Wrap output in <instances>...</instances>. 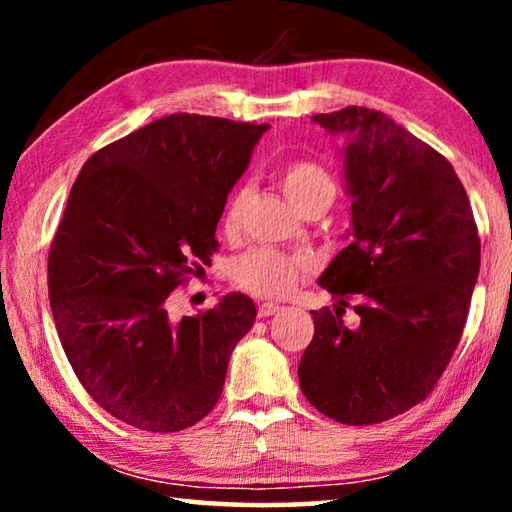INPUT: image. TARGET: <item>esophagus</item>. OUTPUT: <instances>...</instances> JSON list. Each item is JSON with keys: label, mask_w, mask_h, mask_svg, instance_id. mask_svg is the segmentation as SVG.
I'll list each match as a JSON object with an SVG mask.
<instances>
[{"label": "esophagus", "mask_w": 512, "mask_h": 512, "mask_svg": "<svg viewBox=\"0 0 512 512\" xmlns=\"http://www.w3.org/2000/svg\"><path fill=\"white\" fill-rule=\"evenodd\" d=\"M280 309H282V307L275 305V302H262V305L257 307V316H259V318H268V316L277 314V311H280Z\"/></svg>", "instance_id": "esophagus-1"}]
</instances>
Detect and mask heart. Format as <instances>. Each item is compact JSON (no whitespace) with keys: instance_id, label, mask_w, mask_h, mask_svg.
<instances>
[{"instance_id":"heart-1","label":"heart","mask_w":512,"mask_h":512,"mask_svg":"<svg viewBox=\"0 0 512 512\" xmlns=\"http://www.w3.org/2000/svg\"><path fill=\"white\" fill-rule=\"evenodd\" d=\"M280 187L289 203L298 212L311 203L332 205L336 198V183L325 167L311 160H296L280 171ZM248 205V189H237L230 196L223 212V235L237 237L244 223ZM309 262L302 257L284 255L273 248H253L232 264V280L253 296L282 298L298 287V282L309 273Z\"/></svg>"}]
</instances>
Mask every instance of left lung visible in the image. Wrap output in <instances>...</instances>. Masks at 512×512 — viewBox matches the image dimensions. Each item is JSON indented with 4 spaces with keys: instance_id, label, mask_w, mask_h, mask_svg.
<instances>
[{
    "instance_id": "1",
    "label": "left lung",
    "mask_w": 512,
    "mask_h": 512,
    "mask_svg": "<svg viewBox=\"0 0 512 512\" xmlns=\"http://www.w3.org/2000/svg\"><path fill=\"white\" fill-rule=\"evenodd\" d=\"M311 119L348 135L354 239L320 275L336 307L311 311L298 379L327 418L377 424L427 400L452 361L479 277V230L445 155L384 112L348 106ZM350 299L357 330L342 325Z\"/></svg>"
}]
</instances>
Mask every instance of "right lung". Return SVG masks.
<instances>
[{"label": "right lung", "instance_id": "obj_1", "mask_svg": "<svg viewBox=\"0 0 512 512\" xmlns=\"http://www.w3.org/2000/svg\"><path fill=\"white\" fill-rule=\"evenodd\" d=\"M266 128L178 112L83 164L51 241L49 302L67 361L112 418L171 433L219 402L253 300L228 293L173 320L169 298L210 264L225 201Z\"/></svg>", "mask_w": 512, "mask_h": 512}]
</instances>
